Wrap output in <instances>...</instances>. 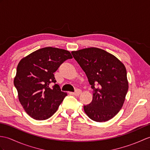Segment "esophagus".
Segmentation results:
<instances>
[{
	"label": "esophagus",
	"mask_w": 150,
	"mask_h": 150,
	"mask_svg": "<svg viewBox=\"0 0 150 150\" xmlns=\"http://www.w3.org/2000/svg\"><path fill=\"white\" fill-rule=\"evenodd\" d=\"M81 93H82V91L81 89H76L75 92L73 93V95H75V96H79Z\"/></svg>",
	"instance_id": "1"
}]
</instances>
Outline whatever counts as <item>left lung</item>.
I'll use <instances>...</instances> for the list:
<instances>
[{
	"mask_svg": "<svg viewBox=\"0 0 150 150\" xmlns=\"http://www.w3.org/2000/svg\"><path fill=\"white\" fill-rule=\"evenodd\" d=\"M93 90V100L83 106L88 117L96 122L112 119L123 107L128 89L127 69L116 57L98 48L72 51ZM99 86L95 87V83Z\"/></svg>",
	"mask_w": 150,
	"mask_h": 150,
	"instance_id": "8db88e82",
	"label": "left lung"
}]
</instances>
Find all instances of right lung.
Returning a JSON list of instances; mask_svg holds the SVG:
<instances>
[{
	"label": "right lung",
	"instance_id": "add662e5",
	"mask_svg": "<svg viewBox=\"0 0 150 150\" xmlns=\"http://www.w3.org/2000/svg\"><path fill=\"white\" fill-rule=\"evenodd\" d=\"M71 58L68 50L48 47L33 52L19 62L14 85L21 105L33 119H48L67 95L59 85L51 88L50 84L56 82L54 73Z\"/></svg>",
	"mask_w": 150,
	"mask_h": 150
}]
</instances>
